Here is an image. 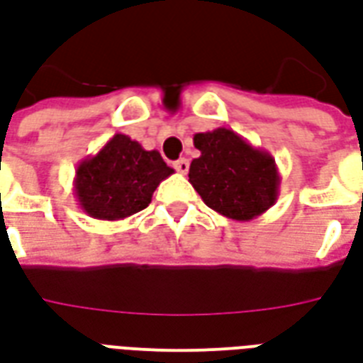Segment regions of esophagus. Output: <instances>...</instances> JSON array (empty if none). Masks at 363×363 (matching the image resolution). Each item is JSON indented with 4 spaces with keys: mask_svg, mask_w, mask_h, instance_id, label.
<instances>
[{
    "mask_svg": "<svg viewBox=\"0 0 363 363\" xmlns=\"http://www.w3.org/2000/svg\"><path fill=\"white\" fill-rule=\"evenodd\" d=\"M173 167L177 169V173L186 174V173H189V169H190V163H189V160H184V157H181V160L174 161Z\"/></svg>",
    "mask_w": 363,
    "mask_h": 363,
    "instance_id": "esophagus-1",
    "label": "esophagus"
}]
</instances>
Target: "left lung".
Returning <instances> with one entry per match:
<instances>
[{
  "instance_id": "8db88e82",
  "label": "left lung",
  "mask_w": 363,
  "mask_h": 363,
  "mask_svg": "<svg viewBox=\"0 0 363 363\" xmlns=\"http://www.w3.org/2000/svg\"><path fill=\"white\" fill-rule=\"evenodd\" d=\"M200 157L190 163L189 181L208 208L227 219L250 221L277 202V163L230 128L194 134Z\"/></svg>"
}]
</instances>
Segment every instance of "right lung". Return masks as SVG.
<instances>
[{
	"mask_svg": "<svg viewBox=\"0 0 363 363\" xmlns=\"http://www.w3.org/2000/svg\"><path fill=\"white\" fill-rule=\"evenodd\" d=\"M173 173L160 152H147L127 134H115L98 154L79 163L74 196L94 219L119 221L147 208L160 182Z\"/></svg>",
	"mask_w": 363,
	"mask_h": 363,
	"instance_id": "obj_1",
	"label": "right lung"
}]
</instances>
